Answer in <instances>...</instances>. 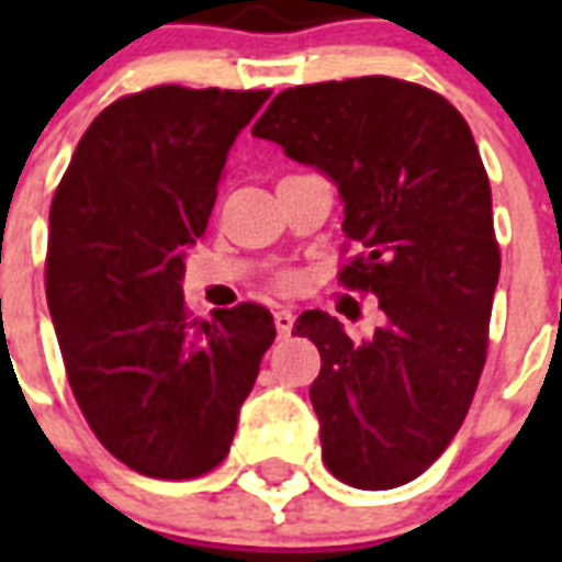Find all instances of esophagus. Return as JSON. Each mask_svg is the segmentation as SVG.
<instances>
[{"label":"esophagus","mask_w":562,"mask_h":562,"mask_svg":"<svg viewBox=\"0 0 562 562\" xmlns=\"http://www.w3.org/2000/svg\"><path fill=\"white\" fill-rule=\"evenodd\" d=\"M273 324H277V333L285 338V335H291V329H294V312H291V308L273 312Z\"/></svg>","instance_id":"1"}]
</instances>
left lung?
Wrapping results in <instances>:
<instances>
[{
	"mask_svg": "<svg viewBox=\"0 0 562 562\" xmlns=\"http://www.w3.org/2000/svg\"><path fill=\"white\" fill-rule=\"evenodd\" d=\"M254 136L338 187L361 247L341 282L384 312L361 344L317 308L294 324L321 352L324 463L359 490L408 484L458 435L487 361L502 256L470 125L419 83L368 75L280 92Z\"/></svg>",
	"mask_w": 562,
	"mask_h": 562,
	"instance_id": "8db88e82",
	"label": "left lung"
}]
</instances>
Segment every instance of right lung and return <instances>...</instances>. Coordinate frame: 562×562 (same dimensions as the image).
<instances>
[{"label": "right lung", "mask_w": 562, "mask_h": 562, "mask_svg": "<svg viewBox=\"0 0 562 562\" xmlns=\"http://www.w3.org/2000/svg\"><path fill=\"white\" fill-rule=\"evenodd\" d=\"M268 95L169 83L113 101L52 201L46 300L69 387L104 449L151 479L227 458L277 338L256 303L189 321L180 285L227 151Z\"/></svg>", "instance_id": "right-lung-1"}]
</instances>
